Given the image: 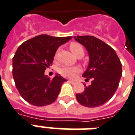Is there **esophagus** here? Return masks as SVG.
<instances>
[{
    "instance_id": "obj_1",
    "label": "esophagus",
    "mask_w": 135,
    "mask_h": 135,
    "mask_svg": "<svg viewBox=\"0 0 135 135\" xmlns=\"http://www.w3.org/2000/svg\"><path fill=\"white\" fill-rule=\"evenodd\" d=\"M68 82H69V83H72V84H75V81H73V80H68Z\"/></svg>"
}]
</instances>
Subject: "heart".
<instances>
[{
  "label": "heart",
  "instance_id": "obj_1",
  "mask_svg": "<svg viewBox=\"0 0 135 135\" xmlns=\"http://www.w3.org/2000/svg\"><path fill=\"white\" fill-rule=\"evenodd\" d=\"M70 49L71 52L73 53L76 57L78 55H84V50L83 46L79 43L73 42L70 45ZM80 72V68L78 67H70L64 65L62 66L59 69L60 74L65 78H73L77 73Z\"/></svg>",
  "mask_w": 135,
  "mask_h": 135
}]
</instances>
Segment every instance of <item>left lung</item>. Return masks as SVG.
<instances>
[{
	"instance_id": "left-lung-1",
	"label": "left lung",
	"mask_w": 135,
	"mask_h": 135,
	"mask_svg": "<svg viewBox=\"0 0 135 135\" xmlns=\"http://www.w3.org/2000/svg\"><path fill=\"white\" fill-rule=\"evenodd\" d=\"M75 40L85 47L89 55L88 68L83 77L92 79L91 85L77 94L80 104L88 107H99L114 95L122 77V64L116 52L110 45L90 35L74 36Z\"/></svg>"
}]
</instances>
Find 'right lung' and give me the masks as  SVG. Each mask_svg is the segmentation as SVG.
I'll return each mask as SVG.
<instances>
[{
  "label": "right lung",
  "mask_w": 135,
  "mask_h": 135,
  "mask_svg": "<svg viewBox=\"0 0 135 135\" xmlns=\"http://www.w3.org/2000/svg\"><path fill=\"white\" fill-rule=\"evenodd\" d=\"M40 35L21 44L13 58V76L21 97L31 105L42 107L55 101L67 81L59 74L45 75L52 63L57 48L72 39Z\"/></svg>",
  "instance_id": "right-lung-1"
}]
</instances>
